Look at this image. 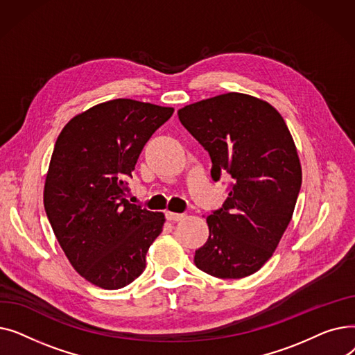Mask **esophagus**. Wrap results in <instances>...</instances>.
<instances>
[{
	"instance_id": "obj_1",
	"label": "esophagus",
	"mask_w": 355,
	"mask_h": 355,
	"mask_svg": "<svg viewBox=\"0 0 355 355\" xmlns=\"http://www.w3.org/2000/svg\"><path fill=\"white\" fill-rule=\"evenodd\" d=\"M165 218L168 221H180L184 218V214L180 213H173V211H165Z\"/></svg>"
}]
</instances>
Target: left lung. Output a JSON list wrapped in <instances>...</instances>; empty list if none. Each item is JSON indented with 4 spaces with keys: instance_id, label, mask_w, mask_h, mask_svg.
<instances>
[{
    "instance_id": "8db88e82",
    "label": "left lung",
    "mask_w": 355,
    "mask_h": 355,
    "mask_svg": "<svg viewBox=\"0 0 355 355\" xmlns=\"http://www.w3.org/2000/svg\"><path fill=\"white\" fill-rule=\"evenodd\" d=\"M178 118L209 153L211 178H233L225 204L207 216L210 234L194 263L220 279L249 276L272 257L301 190L289 129L272 105L236 92L185 106Z\"/></svg>"
}]
</instances>
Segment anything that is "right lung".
Returning <instances> with one entry per match:
<instances>
[{"instance_id":"add662e5","label":"right lung","mask_w":355,"mask_h":355,"mask_svg":"<svg viewBox=\"0 0 355 355\" xmlns=\"http://www.w3.org/2000/svg\"><path fill=\"white\" fill-rule=\"evenodd\" d=\"M173 107L114 99L76 115L55 141L44 210L71 266L87 282L121 289L144 272L165 217L126 200L142 148Z\"/></svg>"}]
</instances>
